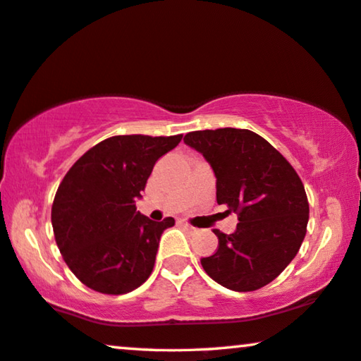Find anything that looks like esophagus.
<instances>
[{
	"label": "esophagus",
	"mask_w": 361,
	"mask_h": 361,
	"mask_svg": "<svg viewBox=\"0 0 361 361\" xmlns=\"http://www.w3.org/2000/svg\"><path fill=\"white\" fill-rule=\"evenodd\" d=\"M180 226L185 229V231H189V233H197V228H193V226H190L189 223H185V221H180Z\"/></svg>",
	"instance_id": "34e87169"
}]
</instances>
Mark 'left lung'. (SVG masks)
Segmentation results:
<instances>
[{
	"label": "left lung",
	"instance_id": "left-lung-1",
	"mask_svg": "<svg viewBox=\"0 0 361 361\" xmlns=\"http://www.w3.org/2000/svg\"><path fill=\"white\" fill-rule=\"evenodd\" d=\"M184 143L212 166L218 205H228L239 219L233 234L213 231L218 250L200 260L203 270L228 290L269 285L295 259L306 236L310 203L300 176L250 130H200L187 133Z\"/></svg>",
	"mask_w": 361,
	"mask_h": 361
}]
</instances>
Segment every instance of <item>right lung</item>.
Wrapping results in <instances>:
<instances>
[{
    "label": "right lung",
    "mask_w": 361,
    "mask_h": 361,
    "mask_svg": "<svg viewBox=\"0 0 361 361\" xmlns=\"http://www.w3.org/2000/svg\"><path fill=\"white\" fill-rule=\"evenodd\" d=\"M182 135H118L86 151L56 190L55 241L81 283L106 295L143 285L154 267L159 238L174 218L153 221L137 212L146 180Z\"/></svg>",
    "instance_id": "right-lung-1"
}]
</instances>
